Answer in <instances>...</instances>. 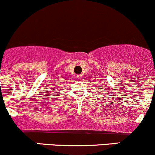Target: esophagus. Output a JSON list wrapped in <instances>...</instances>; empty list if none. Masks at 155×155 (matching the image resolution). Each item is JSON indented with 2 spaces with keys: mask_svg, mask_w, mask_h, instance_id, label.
Returning <instances> with one entry per match:
<instances>
[{
  "mask_svg": "<svg viewBox=\"0 0 155 155\" xmlns=\"http://www.w3.org/2000/svg\"><path fill=\"white\" fill-rule=\"evenodd\" d=\"M76 79H77V80H79V81L82 80V75H77V76H76Z\"/></svg>",
  "mask_w": 155,
  "mask_h": 155,
  "instance_id": "34e87169",
  "label": "esophagus"
}]
</instances>
